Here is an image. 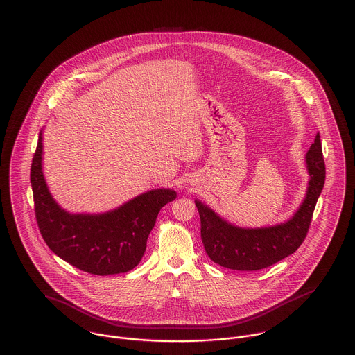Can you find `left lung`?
Segmentation results:
<instances>
[{
    "instance_id": "1",
    "label": "left lung",
    "mask_w": 355,
    "mask_h": 355,
    "mask_svg": "<svg viewBox=\"0 0 355 355\" xmlns=\"http://www.w3.org/2000/svg\"><path fill=\"white\" fill-rule=\"evenodd\" d=\"M305 161L309 173L306 194L296 214L285 223L263 228H242L227 223L201 201H194L201 220V239L215 263L232 270H261L300 247L326 181L319 134L309 147Z\"/></svg>"
}]
</instances>
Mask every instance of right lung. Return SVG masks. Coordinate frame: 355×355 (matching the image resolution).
<instances>
[{
	"mask_svg": "<svg viewBox=\"0 0 355 355\" xmlns=\"http://www.w3.org/2000/svg\"><path fill=\"white\" fill-rule=\"evenodd\" d=\"M42 154L40 131L31 166V185L36 221L51 251L86 273L110 275L132 270L146 251L161 208L175 200L177 193L154 189L105 214H69L56 204L47 188Z\"/></svg>",
	"mask_w": 355,
	"mask_h": 355,
	"instance_id": "1",
	"label": "right lung"
}]
</instances>
